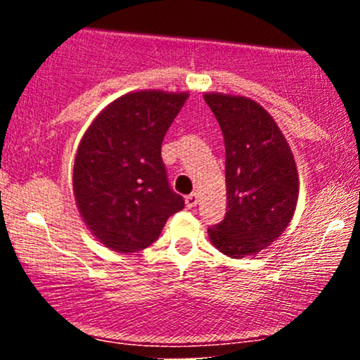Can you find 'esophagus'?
<instances>
[{"mask_svg":"<svg viewBox=\"0 0 360 360\" xmlns=\"http://www.w3.org/2000/svg\"><path fill=\"white\" fill-rule=\"evenodd\" d=\"M184 201H186V206H188V208H194V206L200 203V194H198V193L188 194Z\"/></svg>","mask_w":360,"mask_h":360,"instance_id":"obj_1","label":"esophagus"}]
</instances>
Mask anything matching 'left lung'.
Wrapping results in <instances>:
<instances>
[{
	"instance_id": "left-lung-1",
	"label": "left lung",
	"mask_w": 360,
	"mask_h": 360,
	"mask_svg": "<svg viewBox=\"0 0 360 360\" xmlns=\"http://www.w3.org/2000/svg\"><path fill=\"white\" fill-rule=\"evenodd\" d=\"M225 139L226 212L210 240L232 259L259 254L288 229L300 194L295 155L278 123L257 101L205 93Z\"/></svg>"
}]
</instances>
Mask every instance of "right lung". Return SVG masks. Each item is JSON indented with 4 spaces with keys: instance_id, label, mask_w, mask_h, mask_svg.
I'll return each instance as SVG.
<instances>
[{
    "instance_id": "obj_1",
    "label": "right lung",
    "mask_w": 360,
    "mask_h": 360,
    "mask_svg": "<svg viewBox=\"0 0 360 360\" xmlns=\"http://www.w3.org/2000/svg\"><path fill=\"white\" fill-rule=\"evenodd\" d=\"M188 96L159 89L123 94L82 135L72 171L77 210L89 232L118 254L147 249L184 208L169 188L160 147Z\"/></svg>"
}]
</instances>
